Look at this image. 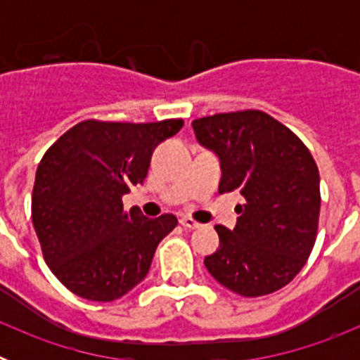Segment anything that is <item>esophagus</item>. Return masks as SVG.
<instances>
[{"mask_svg":"<svg viewBox=\"0 0 360 360\" xmlns=\"http://www.w3.org/2000/svg\"><path fill=\"white\" fill-rule=\"evenodd\" d=\"M180 225L186 229H200L202 227V224H198V221H195L193 218H189V216H184V218H180Z\"/></svg>","mask_w":360,"mask_h":360,"instance_id":"34e87169","label":"esophagus"}]
</instances>
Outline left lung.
<instances>
[{
  "instance_id": "8db88e82",
  "label": "left lung",
  "mask_w": 360,
  "mask_h": 360,
  "mask_svg": "<svg viewBox=\"0 0 360 360\" xmlns=\"http://www.w3.org/2000/svg\"><path fill=\"white\" fill-rule=\"evenodd\" d=\"M196 141L219 158V193L238 191L236 227L216 225L209 274L245 297L272 294L310 256L319 224V169L295 133L259 110L193 120Z\"/></svg>"
}]
</instances>
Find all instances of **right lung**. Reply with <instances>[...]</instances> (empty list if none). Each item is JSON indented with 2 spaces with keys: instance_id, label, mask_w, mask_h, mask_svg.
<instances>
[{
  "instance_id": "obj_1",
  "label": "right lung",
  "mask_w": 360,
  "mask_h": 360,
  "mask_svg": "<svg viewBox=\"0 0 360 360\" xmlns=\"http://www.w3.org/2000/svg\"><path fill=\"white\" fill-rule=\"evenodd\" d=\"M182 119L160 122L82 120L57 139L37 165L32 221L44 262L88 301H115L148 276L176 216L124 211L122 196L148 176L151 155Z\"/></svg>"
}]
</instances>
